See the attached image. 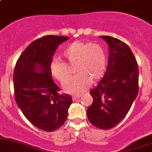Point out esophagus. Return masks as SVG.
<instances>
[{"mask_svg":"<svg viewBox=\"0 0 152 152\" xmlns=\"http://www.w3.org/2000/svg\"><path fill=\"white\" fill-rule=\"evenodd\" d=\"M72 97H73V100L76 101V99H79L80 97H81V95H79V94H77V95H73Z\"/></svg>","mask_w":152,"mask_h":152,"instance_id":"1","label":"esophagus"}]
</instances>
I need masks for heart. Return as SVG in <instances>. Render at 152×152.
<instances>
[{
  "mask_svg": "<svg viewBox=\"0 0 152 152\" xmlns=\"http://www.w3.org/2000/svg\"><path fill=\"white\" fill-rule=\"evenodd\" d=\"M62 54L70 65H76L75 72L77 74L64 84V90L68 93L84 91L91 81H98L105 73L106 52L99 43L74 41L65 47ZM50 69L52 76L61 83H64L70 76L69 65L60 58L52 61Z\"/></svg>",
  "mask_w": 152,
  "mask_h": 152,
  "instance_id": "1",
  "label": "heart"
}]
</instances>
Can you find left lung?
Instances as JSON below:
<instances>
[{"instance_id":"left-lung-1","label":"left lung","mask_w":152,"mask_h":152,"mask_svg":"<svg viewBox=\"0 0 152 152\" xmlns=\"http://www.w3.org/2000/svg\"><path fill=\"white\" fill-rule=\"evenodd\" d=\"M109 45L106 71L90 91L93 103L87 109L91 124L109 129L118 124L132 107L139 91V68L127 44L111 36H101Z\"/></svg>"}]
</instances>
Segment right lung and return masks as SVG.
Returning a JSON list of instances; mask_svg holds the SVG:
<instances>
[{"instance_id":"obj_1","label":"right lung","mask_w":152,"mask_h":152,"mask_svg":"<svg viewBox=\"0 0 152 152\" xmlns=\"http://www.w3.org/2000/svg\"><path fill=\"white\" fill-rule=\"evenodd\" d=\"M68 39L59 36L38 38L24 50L15 66V102L33 125L48 132L64 125L72 104L70 95L58 94L50 69L57 48Z\"/></svg>"}]
</instances>
